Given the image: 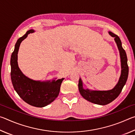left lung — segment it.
I'll list each match as a JSON object with an SVG mask.
<instances>
[{
    "label": "left lung",
    "mask_w": 135,
    "mask_h": 135,
    "mask_svg": "<svg viewBox=\"0 0 135 135\" xmlns=\"http://www.w3.org/2000/svg\"><path fill=\"white\" fill-rule=\"evenodd\" d=\"M109 35L114 38L120 53L121 61V74L119 80L114 88L108 90H93L84 89L81 79L79 81V90L80 95L86 100L92 103L105 105L109 104L118 97L125 85L129 74V67L127 65V58L125 51L122 47V42L117 35L111 31H108Z\"/></svg>",
    "instance_id": "left-lung-1"
}]
</instances>
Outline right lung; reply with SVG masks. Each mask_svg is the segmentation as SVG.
<instances>
[{
  "mask_svg": "<svg viewBox=\"0 0 135 135\" xmlns=\"http://www.w3.org/2000/svg\"><path fill=\"white\" fill-rule=\"evenodd\" d=\"M29 30L18 38L11 58V77L15 90L21 99L30 105L44 107L54 101L59 95L61 84L64 78L52 80H35L24 75L18 64V53L20 44L28 35L34 33Z\"/></svg>",
  "mask_w": 135,
  "mask_h": 135,
  "instance_id": "right-lung-1",
  "label": "right lung"
}]
</instances>
